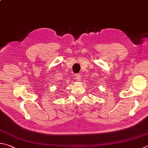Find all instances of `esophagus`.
<instances>
[{
    "label": "esophagus",
    "instance_id": "1",
    "mask_svg": "<svg viewBox=\"0 0 148 148\" xmlns=\"http://www.w3.org/2000/svg\"><path fill=\"white\" fill-rule=\"evenodd\" d=\"M80 78H81V75H80L79 74H76V79L79 81Z\"/></svg>",
    "mask_w": 148,
    "mask_h": 148
}]
</instances>
